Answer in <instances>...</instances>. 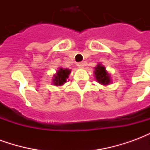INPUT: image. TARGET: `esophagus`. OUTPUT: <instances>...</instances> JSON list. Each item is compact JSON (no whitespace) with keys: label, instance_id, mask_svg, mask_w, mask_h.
<instances>
[{"label":"esophagus","instance_id":"34e87169","mask_svg":"<svg viewBox=\"0 0 150 150\" xmlns=\"http://www.w3.org/2000/svg\"><path fill=\"white\" fill-rule=\"evenodd\" d=\"M77 66H78L79 68H83V67H84V62H78V63H77Z\"/></svg>","mask_w":150,"mask_h":150}]
</instances>
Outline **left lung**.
Returning <instances> with one entry per match:
<instances>
[{
	"label": "left lung",
	"mask_w": 150,
	"mask_h": 150,
	"mask_svg": "<svg viewBox=\"0 0 150 150\" xmlns=\"http://www.w3.org/2000/svg\"><path fill=\"white\" fill-rule=\"evenodd\" d=\"M95 77L99 83L103 85H108L110 83V75L106 71V68L101 64H98L95 67Z\"/></svg>",
	"instance_id": "1"
}]
</instances>
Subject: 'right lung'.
<instances>
[{"label": "right lung", "mask_w": 150, "mask_h": 150, "mask_svg": "<svg viewBox=\"0 0 150 150\" xmlns=\"http://www.w3.org/2000/svg\"><path fill=\"white\" fill-rule=\"evenodd\" d=\"M71 73V71L67 68H60L57 71L55 75H54L53 79V83L55 86H61L67 82V79L69 77V75Z\"/></svg>", "instance_id": "1"}]
</instances>
